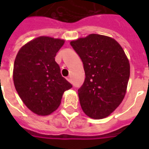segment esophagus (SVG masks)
<instances>
[{
	"mask_svg": "<svg viewBox=\"0 0 149 149\" xmlns=\"http://www.w3.org/2000/svg\"><path fill=\"white\" fill-rule=\"evenodd\" d=\"M66 79H67V81H68V82H70V83H71V77H68L66 78Z\"/></svg>",
	"mask_w": 149,
	"mask_h": 149,
	"instance_id": "34e87169",
	"label": "esophagus"
}]
</instances>
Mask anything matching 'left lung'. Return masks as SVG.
Segmentation results:
<instances>
[{
  "label": "left lung",
  "instance_id": "left-lung-1",
  "mask_svg": "<svg viewBox=\"0 0 149 149\" xmlns=\"http://www.w3.org/2000/svg\"><path fill=\"white\" fill-rule=\"evenodd\" d=\"M70 44L82 60L86 77L78 89L82 110L91 118H105L125 98L130 76L128 57L115 39L104 35L89 34Z\"/></svg>",
  "mask_w": 149,
  "mask_h": 149
}]
</instances>
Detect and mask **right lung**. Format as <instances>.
<instances>
[{
    "mask_svg": "<svg viewBox=\"0 0 149 149\" xmlns=\"http://www.w3.org/2000/svg\"><path fill=\"white\" fill-rule=\"evenodd\" d=\"M64 44L65 40L41 36L26 43L17 54L13 72L15 88L35 114L50 115L60 106L63 93L72 87L55 61Z\"/></svg>",
    "mask_w": 149,
    "mask_h": 149,
    "instance_id": "add662e5",
    "label": "right lung"
}]
</instances>
